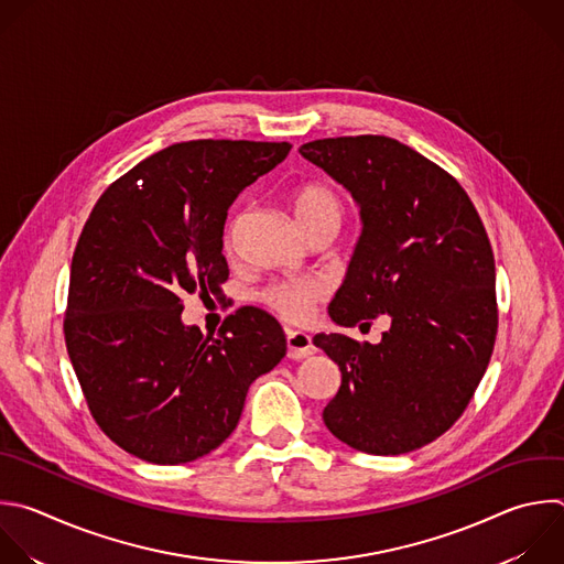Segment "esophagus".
<instances>
[{"mask_svg":"<svg viewBox=\"0 0 564 564\" xmlns=\"http://www.w3.org/2000/svg\"><path fill=\"white\" fill-rule=\"evenodd\" d=\"M285 343H288V356L294 358V360H301V358H307L310 354H314L312 338L305 332L288 329L285 332Z\"/></svg>","mask_w":564,"mask_h":564,"instance_id":"esophagus-1","label":"esophagus"}]
</instances>
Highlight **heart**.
I'll return each mask as SVG.
<instances>
[{"label": "heart", "instance_id": "obj_1", "mask_svg": "<svg viewBox=\"0 0 564 564\" xmlns=\"http://www.w3.org/2000/svg\"><path fill=\"white\" fill-rule=\"evenodd\" d=\"M292 210L299 221V226L310 232L321 224L334 221L340 224V202L338 197L329 191L327 185L321 183H303L299 185L294 195H292ZM243 213H239L226 228V246L232 243L239 226H241ZM323 288L314 281H288L272 285L263 292V303L283 321L288 323H305L316 303L323 299Z\"/></svg>", "mask_w": 564, "mask_h": 564}]
</instances>
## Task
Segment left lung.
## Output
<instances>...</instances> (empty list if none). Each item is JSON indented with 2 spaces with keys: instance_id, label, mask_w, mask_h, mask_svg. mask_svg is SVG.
<instances>
[{
  "instance_id": "obj_1",
  "label": "left lung",
  "mask_w": 564,
  "mask_h": 564,
  "mask_svg": "<svg viewBox=\"0 0 564 564\" xmlns=\"http://www.w3.org/2000/svg\"><path fill=\"white\" fill-rule=\"evenodd\" d=\"M299 152L360 206L362 235L329 316L345 327L392 318L377 345L314 336L343 373L323 421L358 452H414L463 416L494 351L496 265L485 226L447 170L397 139H316Z\"/></svg>"
}]
</instances>
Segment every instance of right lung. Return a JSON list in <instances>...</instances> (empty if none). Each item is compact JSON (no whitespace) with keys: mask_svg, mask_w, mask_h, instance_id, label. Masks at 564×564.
Returning a JSON list of instances; mask_svg holds the SVG:
<instances>
[{"mask_svg":"<svg viewBox=\"0 0 564 564\" xmlns=\"http://www.w3.org/2000/svg\"><path fill=\"white\" fill-rule=\"evenodd\" d=\"M288 141L174 143L119 176L77 241L64 336L88 410L128 454L178 465L237 427L248 388L285 356V334L239 307L215 334L181 323L183 294H221L224 226Z\"/></svg>","mask_w":564,"mask_h":564,"instance_id":"add662e5","label":"right lung"}]
</instances>
